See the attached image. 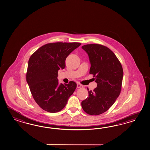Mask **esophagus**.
I'll return each instance as SVG.
<instances>
[{
	"instance_id": "34e87169",
	"label": "esophagus",
	"mask_w": 150,
	"mask_h": 150,
	"mask_svg": "<svg viewBox=\"0 0 150 150\" xmlns=\"http://www.w3.org/2000/svg\"><path fill=\"white\" fill-rule=\"evenodd\" d=\"M77 88H80V87H83V85H82L81 84H78L77 85Z\"/></svg>"
}]
</instances>
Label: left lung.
<instances>
[{"label": "left lung", "instance_id": "left-lung-1", "mask_svg": "<svg viewBox=\"0 0 150 150\" xmlns=\"http://www.w3.org/2000/svg\"><path fill=\"white\" fill-rule=\"evenodd\" d=\"M81 47L88 55L90 74L97 83V87L88 91L89 96L81 102V106L87 114L99 115L108 111L120 93L122 67L115 54L105 46L92 44Z\"/></svg>", "mask_w": 150, "mask_h": 150}]
</instances>
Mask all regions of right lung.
Returning a JSON list of instances; mask_svg holds the SVG:
<instances>
[{"label":"right lung","mask_w":150,"mask_h":150,"mask_svg":"<svg viewBox=\"0 0 150 150\" xmlns=\"http://www.w3.org/2000/svg\"><path fill=\"white\" fill-rule=\"evenodd\" d=\"M80 45L76 42L49 43L30 57L26 81L32 97L42 110L50 113L61 111L76 90L74 81L59 84L57 77L58 70L65 67L67 57Z\"/></svg>","instance_id":"1"}]
</instances>
